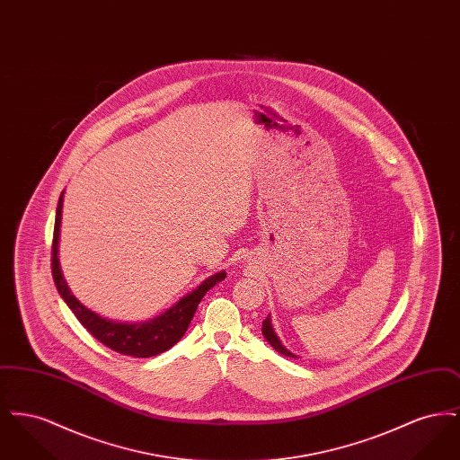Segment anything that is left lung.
Instances as JSON below:
<instances>
[{"label":"left lung","instance_id":"obj_1","mask_svg":"<svg viewBox=\"0 0 460 460\" xmlns=\"http://www.w3.org/2000/svg\"><path fill=\"white\" fill-rule=\"evenodd\" d=\"M262 334L263 338L267 340V343L274 349L276 351H279L281 355H286V357H291V358H298V355L296 353H293L291 350H288L285 345H283V341L279 340V336L276 334V331H274V326H272V321H270V315H267V319L262 323Z\"/></svg>","mask_w":460,"mask_h":460}]
</instances>
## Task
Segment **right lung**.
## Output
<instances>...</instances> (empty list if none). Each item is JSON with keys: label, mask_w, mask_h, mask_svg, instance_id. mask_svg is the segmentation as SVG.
Listing matches in <instances>:
<instances>
[{"label": "right lung", "mask_w": 460, "mask_h": 460, "mask_svg": "<svg viewBox=\"0 0 460 460\" xmlns=\"http://www.w3.org/2000/svg\"><path fill=\"white\" fill-rule=\"evenodd\" d=\"M62 208H64V191L58 198V207H57L53 248H51V255H53L51 270H53V279L60 296L64 298L66 306L75 314L79 323L88 329L98 341H102L105 347L119 351L122 355L145 358V357H154L162 351L172 349L175 343L184 336L186 329L197 312L198 304L201 302L205 293L226 278V270H219L210 278H207L193 291H190L179 302H175V305L158 314L154 319L139 321V323H128V321L124 323V321H113L109 317H103L74 296L62 274L60 259H58Z\"/></svg>", "instance_id": "add662e5"}]
</instances>
